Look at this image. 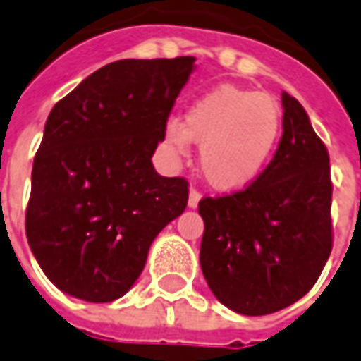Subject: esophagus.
Instances as JSON below:
<instances>
[{
    "label": "esophagus",
    "mask_w": 361,
    "mask_h": 361,
    "mask_svg": "<svg viewBox=\"0 0 361 361\" xmlns=\"http://www.w3.org/2000/svg\"><path fill=\"white\" fill-rule=\"evenodd\" d=\"M200 198H202V192L195 189V187H191V191H189V208H197Z\"/></svg>",
    "instance_id": "1"
}]
</instances>
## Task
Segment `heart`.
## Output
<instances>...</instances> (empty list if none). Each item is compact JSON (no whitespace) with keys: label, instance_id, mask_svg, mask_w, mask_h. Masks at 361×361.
<instances>
[{"label":"heart","instance_id":"heart-1","mask_svg":"<svg viewBox=\"0 0 361 361\" xmlns=\"http://www.w3.org/2000/svg\"><path fill=\"white\" fill-rule=\"evenodd\" d=\"M279 104L257 90L221 86L189 106L183 123L170 120L164 142L185 153L191 140L200 146V169L219 191H240L258 180L281 135Z\"/></svg>","mask_w":361,"mask_h":361}]
</instances>
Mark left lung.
<instances>
[{
    "instance_id": "obj_1",
    "label": "left lung",
    "mask_w": 361,
    "mask_h": 361,
    "mask_svg": "<svg viewBox=\"0 0 361 361\" xmlns=\"http://www.w3.org/2000/svg\"><path fill=\"white\" fill-rule=\"evenodd\" d=\"M283 109V136L258 180L198 202L204 277L223 305L249 317L305 296L334 245L330 155L288 93Z\"/></svg>"
}]
</instances>
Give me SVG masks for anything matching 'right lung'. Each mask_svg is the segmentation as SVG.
<instances>
[{
    "instance_id": "obj_1",
    "label": "right lung",
    "mask_w": 361,
    "mask_h": 361,
    "mask_svg": "<svg viewBox=\"0 0 361 361\" xmlns=\"http://www.w3.org/2000/svg\"><path fill=\"white\" fill-rule=\"evenodd\" d=\"M195 58L120 59L54 104L33 161L25 236L69 296L114 302L135 285L159 232L189 200L152 155Z\"/></svg>"
}]
</instances>
